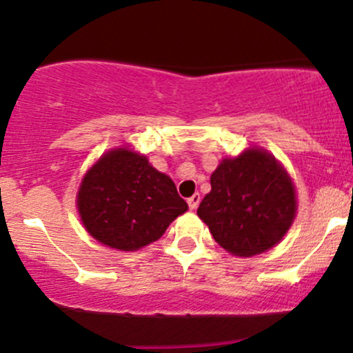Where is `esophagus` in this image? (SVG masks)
I'll return each instance as SVG.
<instances>
[{
  "mask_svg": "<svg viewBox=\"0 0 353 353\" xmlns=\"http://www.w3.org/2000/svg\"><path fill=\"white\" fill-rule=\"evenodd\" d=\"M199 201H201V196H199L198 193H194L193 196L188 198V205H190V210H196L198 205H199Z\"/></svg>",
  "mask_w": 353,
  "mask_h": 353,
  "instance_id": "obj_1",
  "label": "esophagus"
}]
</instances>
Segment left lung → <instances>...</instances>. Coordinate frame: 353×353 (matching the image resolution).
I'll list each match as a JSON object with an SVG mask.
<instances>
[{
	"instance_id": "8db88e82",
	"label": "left lung",
	"mask_w": 353,
	"mask_h": 353,
	"mask_svg": "<svg viewBox=\"0 0 353 353\" xmlns=\"http://www.w3.org/2000/svg\"><path fill=\"white\" fill-rule=\"evenodd\" d=\"M212 191L198 216L213 239L234 256L261 254L282 241L297 212L287 170L261 148L223 159L210 177Z\"/></svg>"
}]
</instances>
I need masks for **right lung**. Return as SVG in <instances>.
I'll list each match as a JSON object with an SVG mask.
<instances>
[{
    "label": "right lung",
    "mask_w": 353,
    "mask_h": 353,
    "mask_svg": "<svg viewBox=\"0 0 353 353\" xmlns=\"http://www.w3.org/2000/svg\"><path fill=\"white\" fill-rule=\"evenodd\" d=\"M77 206L88 234L119 251L155 243L188 210L172 179L128 148H114L90 167Z\"/></svg>",
    "instance_id": "right-lung-1"
}]
</instances>
